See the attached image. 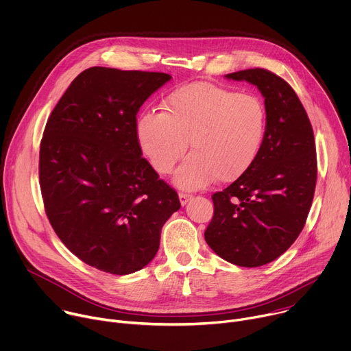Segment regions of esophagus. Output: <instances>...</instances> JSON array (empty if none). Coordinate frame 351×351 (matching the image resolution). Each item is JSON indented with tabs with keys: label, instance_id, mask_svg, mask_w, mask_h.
<instances>
[{
	"label": "esophagus",
	"instance_id": "obj_1",
	"mask_svg": "<svg viewBox=\"0 0 351 351\" xmlns=\"http://www.w3.org/2000/svg\"><path fill=\"white\" fill-rule=\"evenodd\" d=\"M178 197H180V202H181V204L184 206V204H186V203H188V202L192 199V195H188V193H182V192H181V193L178 195Z\"/></svg>",
	"mask_w": 351,
	"mask_h": 351
}]
</instances>
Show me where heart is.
Wrapping results in <instances>:
<instances>
[{
    "label": "heart",
    "mask_w": 351,
    "mask_h": 351,
    "mask_svg": "<svg viewBox=\"0 0 351 351\" xmlns=\"http://www.w3.org/2000/svg\"><path fill=\"white\" fill-rule=\"evenodd\" d=\"M163 112L136 120V139L159 174H170L188 148L176 184L197 189L241 177L256 160L265 132V108L250 94L208 83L186 84L162 102Z\"/></svg>",
    "instance_id": "1"
}]
</instances>
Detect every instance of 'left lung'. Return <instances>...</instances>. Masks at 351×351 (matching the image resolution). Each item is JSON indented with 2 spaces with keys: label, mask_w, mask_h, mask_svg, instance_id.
Listing matches in <instances>:
<instances>
[{
  "label": "left lung",
  "mask_w": 351,
  "mask_h": 351,
  "mask_svg": "<svg viewBox=\"0 0 351 351\" xmlns=\"http://www.w3.org/2000/svg\"><path fill=\"white\" fill-rule=\"evenodd\" d=\"M226 77L260 90L265 132L253 165L213 193L215 215L204 239L235 265L260 267L285 253L306 224L317 182L314 132L299 97L284 79L260 67Z\"/></svg>",
  "instance_id": "left-lung-1"
}]
</instances>
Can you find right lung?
I'll return each mask as SVG.
<instances>
[{"instance_id":"1","label":"right lung","mask_w":351,"mask_h":351,"mask_svg":"<svg viewBox=\"0 0 351 351\" xmlns=\"http://www.w3.org/2000/svg\"><path fill=\"white\" fill-rule=\"evenodd\" d=\"M167 73L90 67L62 95L40 145L47 217L86 264L127 275L152 261L160 232L181 207L136 139V113Z\"/></svg>"}]
</instances>
